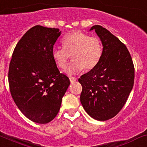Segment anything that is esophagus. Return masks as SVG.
Masks as SVG:
<instances>
[{
	"label": "esophagus",
	"mask_w": 147,
	"mask_h": 147,
	"mask_svg": "<svg viewBox=\"0 0 147 147\" xmlns=\"http://www.w3.org/2000/svg\"><path fill=\"white\" fill-rule=\"evenodd\" d=\"M69 80H70L71 83H73L76 81V78H74V77H69Z\"/></svg>",
	"instance_id": "obj_1"
}]
</instances>
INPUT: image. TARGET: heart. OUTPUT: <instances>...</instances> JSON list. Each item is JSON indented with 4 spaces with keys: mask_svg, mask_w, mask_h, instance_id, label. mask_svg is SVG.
<instances>
[{
    "mask_svg": "<svg viewBox=\"0 0 147 147\" xmlns=\"http://www.w3.org/2000/svg\"><path fill=\"white\" fill-rule=\"evenodd\" d=\"M63 47H55L52 57L57 66L65 69L72 55V61L65 69L67 75H74L95 68L101 61L103 47L99 38L91 36L84 32L76 31L65 36Z\"/></svg>",
    "mask_w": 147,
    "mask_h": 147,
    "instance_id": "heart-1",
    "label": "heart"
}]
</instances>
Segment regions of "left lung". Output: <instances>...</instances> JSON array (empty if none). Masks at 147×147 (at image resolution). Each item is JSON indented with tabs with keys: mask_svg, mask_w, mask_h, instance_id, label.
Here are the masks:
<instances>
[{
	"mask_svg": "<svg viewBox=\"0 0 147 147\" xmlns=\"http://www.w3.org/2000/svg\"><path fill=\"white\" fill-rule=\"evenodd\" d=\"M94 29L103 46L98 65L78 80L82 86L80 101L92 118L105 121L113 118L125 104L135 80V67L126 46L106 28Z\"/></svg>",
	"mask_w": 147,
	"mask_h": 147,
	"instance_id": "8db88e82",
	"label": "left lung"
}]
</instances>
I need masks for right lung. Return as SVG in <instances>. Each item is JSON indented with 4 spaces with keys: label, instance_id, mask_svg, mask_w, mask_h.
I'll return each instance as SVG.
<instances>
[{
    "label": "right lung",
    "instance_id": "add662e5",
    "mask_svg": "<svg viewBox=\"0 0 147 147\" xmlns=\"http://www.w3.org/2000/svg\"><path fill=\"white\" fill-rule=\"evenodd\" d=\"M60 35L58 29L34 26L18 41L9 65L8 82L14 101L27 118L39 124L56 116L70 84L52 57Z\"/></svg>",
    "mask_w": 147,
    "mask_h": 147
}]
</instances>
